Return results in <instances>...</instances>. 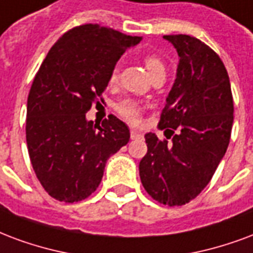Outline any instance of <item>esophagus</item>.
Listing matches in <instances>:
<instances>
[{
  "mask_svg": "<svg viewBox=\"0 0 253 253\" xmlns=\"http://www.w3.org/2000/svg\"><path fill=\"white\" fill-rule=\"evenodd\" d=\"M130 135H131V139H141V138H143V134L138 131V130H131Z\"/></svg>",
  "mask_w": 253,
  "mask_h": 253,
  "instance_id": "obj_1",
  "label": "esophagus"
}]
</instances>
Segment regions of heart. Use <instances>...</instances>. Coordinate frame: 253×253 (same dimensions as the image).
Listing matches in <instances>:
<instances>
[{
    "instance_id": "obj_1",
    "label": "heart",
    "mask_w": 253,
    "mask_h": 253,
    "mask_svg": "<svg viewBox=\"0 0 253 253\" xmlns=\"http://www.w3.org/2000/svg\"><path fill=\"white\" fill-rule=\"evenodd\" d=\"M142 60H143V64H145L146 69L149 71L151 78H154L157 75H166V63L161 56L155 55V53H147L143 56ZM118 79H119V68L114 67L108 76V84L110 85L117 84ZM115 110L123 119L131 122V123H135L141 119V103L132 100V99H123L121 102H118L115 104Z\"/></svg>"
}]
</instances>
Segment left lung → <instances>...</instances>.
<instances>
[{"mask_svg": "<svg viewBox=\"0 0 253 253\" xmlns=\"http://www.w3.org/2000/svg\"><path fill=\"white\" fill-rule=\"evenodd\" d=\"M164 39L177 49L179 63L158 126L177 134L170 143L146 134L147 153L139 162V175L155 201L181 207L203 192L225 155L233 98L225 65L212 48L188 35Z\"/></svg>", "mask_w": 253, "mask_h": 253, "instance_id": "obj_1", "label": "left lung"}]
</instances>
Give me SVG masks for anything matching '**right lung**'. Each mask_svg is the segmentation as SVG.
I'll return each instance as SVG.
<instances>
[{
  "instance_id": "obj_1",
  "label": "right lung",
  "mask_w": 253,
  "mask_h": 253,
  "mask_svg": "<svg viewBox=\"0 0 253 253\" xmlns=\"http://www.w3.org/2000/svg\"><path fill=\"white\" fill-rule=\"evenodd\" d=\"M142 37L85 24L56 41L32 83L27 106V145L37 178L50 197L78 203L96 190L106 162L130 139L110 115L102 126L85 119L102 100L121 56Z\"/></svg>"
}]
</instances>
